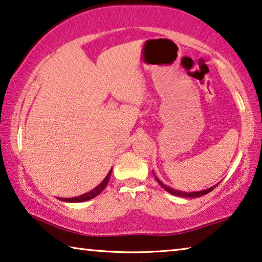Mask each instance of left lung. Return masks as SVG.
<instances>
[{
    "mask_svg": "<svg viewBox=\"0 0 262 262\" xmlns=\"http://www.w3.org/2000/svg\"><path fill=\"white\" fill-rule=\"evenodd\" d=\"M156 177V176H155ZM156 181L158 182L159 184L162 185L163 187V189H165L166 191L168 192H170V194H172V195H176V196H180V197H200V196H203V195H206V194H208V192H210L211 190H213L214 188H216L217 187V184L216 185H214V187H211V188H209V189H206V190H202V191H194V192H187V191H180V190H176V189H172V188H170V187H168V185H165L164 183H162L161 181L158 180V178L156 177Z\"/></svg>",
    "mask_w": 262,
    "mask_h": 262,
    "instance_id": "1",
    "label": "left lung"
}]
</instances>
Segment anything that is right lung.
Segmentation results:
<instances>
[{"label": "right lung", "mask_w": 262, "mask_h": 262, "mask_svg": "<svg viewBox=\"0 0 262 262\" xmlns=\"http://www.w3.org/2000/svg\"><path fill=\"white\" fill-rule=\"evenodd\" d=\"M111 172H112V169L110 170V172L107 173V176L104 178L103 182H101L100 184H98L96 188L92 189V190L89 191V192H86V194H82V195L77 196V197H71V199H61V197H60L59 200L65 201V202H85V201H89L91 199H93V197H96V196L99 195L100 192L104 190L106 185H107L108 181H110V176H111Z\"/></svg>", "instance_id": "add662e5"}]
</instances>
